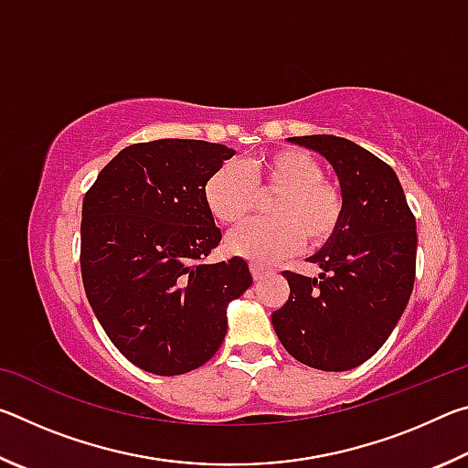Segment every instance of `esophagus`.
<instances>
[{
    "label": "esophagus",
    "mask_w": 468,
    "mask_h": 468,
    "mask_svg": "<svg viewBox=\"0 0 468 468\" xmlns=\"http://www.w3.org/2000/svg\"><path fill=\"white\" fill-rule=\"evenodd\" d=\"M268 274H271V271H268V268L260 266V264H251V276H253V281H256V282L266 279Z\"/></svg>",
    "instance_id": "34e87169"
}]
</instances>
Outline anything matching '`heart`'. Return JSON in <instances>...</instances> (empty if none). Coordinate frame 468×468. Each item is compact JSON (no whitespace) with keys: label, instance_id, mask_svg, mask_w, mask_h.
Instances as JSON below:
<instances>
[{"label":"heart","instance_id":"heart-1","mask_svg":"<svg viewBox=\"0 0 468 468\" xmlns=\"http://www.w3.org/2000/svg\"><path fill=\"white\" fill-rule=\"evenodd\" d=\"M268 220H253L227 237V250L253 262L272 264L301 243H326L343 220L340 189L324 179L322 165L297 148L268 153L250 163H225L208 177L204 200L223 225H237L258 206V196H272Z\"/></svg>","mask_w":468,"mask_h":468}]
</instances>
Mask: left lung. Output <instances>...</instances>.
Returning <instances> with one entry per match:
<instances>
[{"label": "left lung", "mask_w": 468, "mask_h": 468, "mask_svg": "<svg viewBox=\"0 0 468 468\" xmlns=\"http://www.w3.org/2000/svg\"><path fill=\"white\" fill-rule=\"evenodd\" d=\"M322 154L343 196L336 233L310 256L318 279L282 272L291 295L272 314L282 346L305 366H361L399 324L413 292L417 223L392 167L355 142L328 133L287 138Z\"/></svg>", "instance_id": "1"}]
</instances>
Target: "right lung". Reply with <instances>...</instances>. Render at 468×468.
Listing matches in <instances>:
<instances>
[{
  "label": "right lung",
  "instance_id": "obj_1",
  "mask_svg": "<svg viewBox=\"0 0 468 468\" xmlns=\"http://www.w3.org/2000/svg\"><path fill=\"white\" fill-rule=\"evenodd\" d=\"M233 154L204 140L132 144L84 196L86 297L111 343L150 374L204 366L225 340L229 303L251 287L243 258L202 264L223 237L204 186Z\"/></svg>",
  "mask_w": 468,
  "mask_h": 468
}]
</instances>
